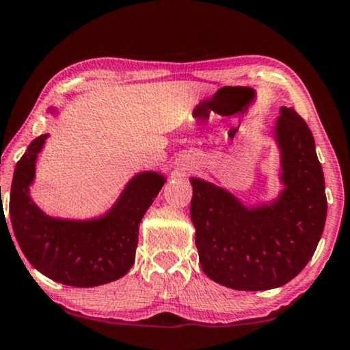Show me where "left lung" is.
<instances>
[{
	"instance_id": "obj_1",
	"label": "left lung",
	"mask_w": 350,
	"mask_h": 350,
	"mask_svg": "<svg viewBox=\"0 0 350 350\" xmlns=\"http://www.w3.org/2000/svg\"><path fill=\"white\" fill-rule=\"evenodd\" d=\"M274 135L285 185L277 201L247 207L224 188L190 180L201 268L216 284L234 290L288 284L313 257L324 230L325 182L312 131L295 109L282 107Z\"/></svg>"
}]
</instances>
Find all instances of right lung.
Masks as SVG:
<instances>
[{
    "label": "right lung",
    "mask_w": 350,
    "mask_h": 350,
    "mask_svg": "<svg viewBox=\"0 0 350 350\" xmlns=\"http://www.w3.org/2000/svg\"><path fill=\"white\" fill-rule=\"evenodd\" d=\"M46 138L43 134L32 140L15 166L9 213L21 251L42 274L70 286H98L120 279L134 265L138 226L166 179L154 171L132 177L101 218H51L29 198L37 154Z\"/></svg>",
    "instance_id": "add662e5"
}]
</instances>
